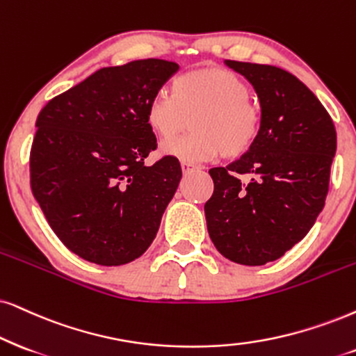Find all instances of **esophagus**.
I'll return each mask as SVG.
<instances>
[{"label": "esophagus", "instance_id": "1", "mask_svg": "<svg viewBox=\"0 0 356 356\" xmlns=\"http://www.w3.org/2000/svg\"><path fill=\"white\" fill-rule=\"evenodd\" d=\"M182 172L184 174H188V172H192V170H195V169H199V165H195V164H192V163H186V161H182Z\"/></svg>", "mask_w": 356, "mask_h": 356}]
</instances>
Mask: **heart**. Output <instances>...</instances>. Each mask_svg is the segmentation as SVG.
Returning <instances> with one entry per match:
<instances>
[{"label":"heart","instance_id":"heart-1","mask_svg":"<svg viewBox=\"0 0 356 356\" xmlns=\"http://www.w3.org/2000/svg\"><path fill=\"white\" fill-rule=\"evenodd\" d=\"M251 92L240 75L223 67H200L177 77L170 90H161L149 100L146 121L159 138H170L186 126V136L168 139L161 146L165 156L186 163L240 157L254 146L261 115L250 102Z\"/></svg>","mask_w":356,"mask_h":356}]
</instances>
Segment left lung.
Segmentation results:
<instances>
[{
    "label": "left lung",
    "instance_id": "obj_1",
    "mask_svg": "<svg viewBox=\"0 0 356 356\" xmlns=\"http://www.w3.org/2000/svg\"><path fill=\"white\" fill-rule=\"evenodd\" d=\"M225 64L258 93L261 129L246 154L209 170L213 193L204 207L207 228L225 258L261 266L281 258L316 223L325 205L337 133L318 98L289 72Z\"/></svg>",
    "mask_w": 356,
    "mask_h": 356
}]
</instances>
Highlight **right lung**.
Listing matches in <instances>:
<instances>
[{
    "mask_svg": "<svg viewBox=\"0 0 356 356\" xmlns=\"http://www.w3.org/2000/svg\"><path fill=\"white\" fill-rule=\"evenodd\" d=\"M177 70L161 58L103 67L40 110L29 156L33 195L58 240L90 263L139 258L177 191V157L145 163L157 147L146 108Z\"/></svg>",
    "mask_w": 356,
    "mask_h": 356,
    "instance_id": "obj_1",
    "label": "right lung"
}]
</instances>
